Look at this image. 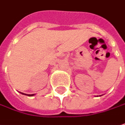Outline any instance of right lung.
I'll return each instance as SVG.
<instances>
[{
    "label": "right lung",
    "mask_w": 125,
    "mask_h": 125,
    "mask_svg": "<svg viewBox=\"0 0 125 125\" xmlns=\"http://www.w3.org/2000/svg\"><path fill=\"white\" fill-rule=\"evenodd\" d=\"M21 93V92H20ZM21 94H25V95H26V94H24V93H21ZM28 96H29V97H31V96H33L34 94H27Z\"/></svg>",
    "instance_id": "1"
}]
</instances>
